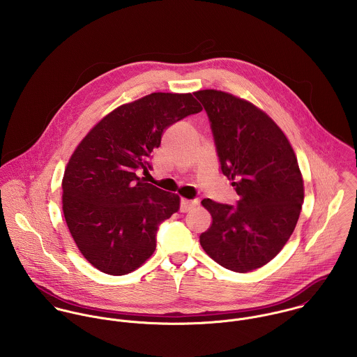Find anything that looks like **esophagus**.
Returning <instances> with one entry per match:
<instances>
[{
    "mask_svg": "<svg viewBox=\"0 0 357 357\" xmlns=\"http://www.w3.org/2000/svg\"><path fill=\"white\" fill-rule=\"evenodd\" d=\"M198 204L197 201H188V199H181V204H180V211L181 213H187L190 211L195 204Z\"/></svg>",
    "mask_w": 357,
    "mask_h": 357,
    "instance_id": "34e87169",
    "label": "esophagus"
}]
</instances>
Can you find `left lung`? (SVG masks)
Masks as SVG:
<instances>
[{"label":"left lung","mask_w":357,"mask_h":357,"mask_svg":"<svg viewBox=\"0 0 357 357\" xmlns=\"http://www.w3.org/2000/svg\"><path fill=\"white\" fill-rule=\"evenodd\" d=\"M211 122L220 167L239 195L238 206L204 199L211 224L199 241L206 255L234 272H250L283 249L304 202L296 153L276 122L231 93L195 92Z\"/></svg>","instance_id":"obj_1"}]
</instances>
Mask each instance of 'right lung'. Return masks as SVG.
Returning a JSON list of instances; mask_svg holds the SVG:
<instances>
[{"mask_svg": "<svg viewBox=\"0 0 357 357\" xmlns=\"http://www.w3.org/2000/svg\"><path fill=\"white\" fill-rule=\"evenodd\" d=\"M202 111L192 93L156 92L112 109L71 155L61 181L70 234L95 268L121 276L155 252L158 225L180 208V197L136 174L170 125Z\"/></svg>", "mask_w": 357, "mask_h": 357, "instance_id": "1", "label": "right lung"}]
</instances>
